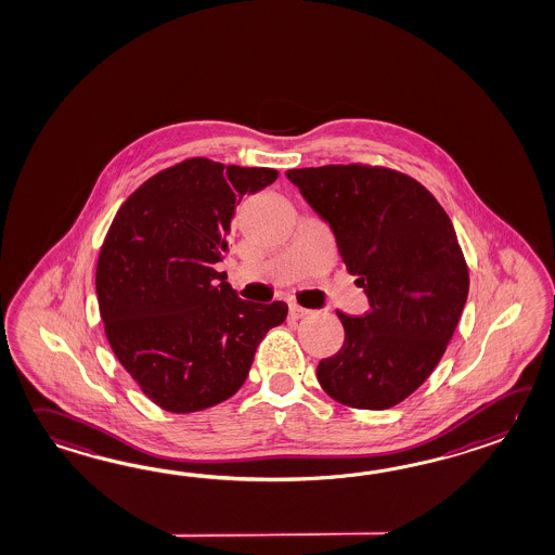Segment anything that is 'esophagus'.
<instances>
[{"mask_svg": "<svg viewBox=\"0 0 555 555\" xmlns=\"http://www.w3.org/2000/svg\"><path fill=\"white\" fill-rule=\"evenodd\" d=\"M307 314V308L298 307V305H291V310H288V317H291L293 321H298V319H305Z\"/></svg>", "mask_w": 555, "mask_h": 555, "instance_id": "34e87169", "label": "esophagus"}]
</instances>
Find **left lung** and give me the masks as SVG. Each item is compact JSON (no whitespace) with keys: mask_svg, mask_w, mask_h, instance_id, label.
<instances>
[{"mask_svg":"<svg viewBox=\"0 0 555 555\" xmlns=\"http://www.w3.org/2000/svg\"><path fill=\"white\" fill-rule=\"evenodd\" d=\"M286 177L331 224L369 296L364 317L336 310L345 345L322 358L317 378L345 406H396L438 366L468 298L454 224L426 186L395 169L350 163Z\"/></svg>","mask_w":555,"mask_h":555,"instance_id":"obj_1","label":"left lung"}]
</instances>
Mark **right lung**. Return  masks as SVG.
<instances>
[{"mask_svg": "<svg viewBox=\"0 0 555 555\" xmlns=\"http://www.w3.org/2000/svg\"><path fill=\"white\" fill-rule=\"evenodd\" d=\"M276 177L193 157L153 175L113 219L95 272L105 336L143 395L167 412L231 398L262 336L286 319L284 302L243 300L212 269L227 253L234 207Z\"/></svg>", "mask_w": 555, "mask_h": 555, "instance_id": "obj_1", "label": "right lung"}]
</instances>
